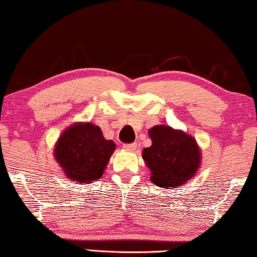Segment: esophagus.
I'll return each mask as SVG.
<instances>
[{
  "label": "esophagus",
  "mask_w": 257,
  "mask_h": 257,
  "mask_svg": "<svg viewBox=\"0 0 257 257\" xmlns=\"http://www.w3.org/2000/svg\"><path fill=\"white\" fill-rule=\"evenodd\" d=\"M137 147H138V145L136 143H133V144H125L124 145V150L130 151V152H135L137 150Z\"/></svg>",
  "instance_id": "obj_1"
}]
</instances>
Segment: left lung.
<instances>
[{"label": "left lung", "instance_id": "obj_1", "mask_svg": "<svg viewBox=\"0 0 257 257\" xmlns=\"http://www.w3.org/2000/svg\"><path fill=\"white\" fill-rule=\"evenodd\" d=\"M151 147L143 151V159L151 170V182L156 187H181L198 173L202 151L192 136L168 125L148 130Z\"/></svg>", "mask_w": 257, "mask_h": 257}]
</instances>
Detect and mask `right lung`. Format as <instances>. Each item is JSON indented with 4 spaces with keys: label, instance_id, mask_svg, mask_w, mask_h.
<instances>
[{
    "label": "right lung",
    "instance_id": "1",
    "mask_svg": "<svg viewBox=\"0 0 257 257\" xmlns=\"http://www.w3.org/2000/svg\"><path fill=\"white\" fill-rule=\"evenodd\" d=\"M114 150L116 144L104 138L99 126L80 121L61 133L53 155L68 180L89 184L102 177Z\"/></svg>",
    "mask_w": 257,
    "mask_h": 257
}]
</instances>
